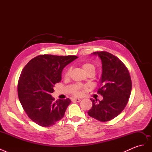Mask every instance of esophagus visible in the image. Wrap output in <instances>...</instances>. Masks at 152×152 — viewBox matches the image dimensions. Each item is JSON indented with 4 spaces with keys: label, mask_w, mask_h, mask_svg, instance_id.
Instances as JSON below:
<instances>
[{
    "label": "esophagus",
    "mask_w": 152,
    "mask_h": 152,
    "mask_svg": "<svg viewBox=\"0 0 152 152\" xmlns=\"http://www.w3.org/2000/svg\"><path fill=\"white\" fill-rule=\"evenodd\" d=\"M73 101H75V102H80L81 101V99H79V98H73Z\"/></svg>",
    "instance_id": "34e87169"
}]
</instances>
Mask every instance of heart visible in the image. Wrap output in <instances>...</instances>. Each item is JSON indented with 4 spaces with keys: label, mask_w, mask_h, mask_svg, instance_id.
<instances>
[{
    "label": "heart",
    "mask_w": 152,
    "mask_h": 152,
    "mask_svg": "<svg viewBox=\"0 0 152 152\" xmlns=\"http://www.w3.org/2000/svg\"><path fill=\"white\" fill-rule=\"evenodd\" d=\"M82 68L83 69L84 71L86 73H94L95 72V66L93 65V64H92L91 63L89 62H86V63H84L82 64ZM70 70H67L65 73V77H68L70 75ZM84 86L79 84H76L74 87H73V89L72 91V93L75 94V95H80L81 94V92L84 89Z\"/></svg>",
    "instance_id": "obj_1"
}]
</instances>
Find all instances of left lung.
Masks as SVG:
<instances>
[{
	"mask_svg": "<svg viewBox=\"0 0 152 152\" xmlns=\"http://www.w3.org/2000/svg\"><path fill=\"white\" fill-rule=\"evenodd\" d=\"M102 63L101 87L98 93L103 96V100L91 99L93 106L89 110V115L101 122H107L118 116L130 97L132 82L126 65L117 57L106 52H94Z\"/></svg>",
	"mask_w": 152,
	"mask_h": 152,
	"instance_id": "obj_1",
	"label": "left lung"
}]
</instances>
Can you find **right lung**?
<instances>
[{
    "label": "right lung",
    "mask_w": 152,
    "mask_h": 152,
    "mask_svg": "<svg viewBox=\"0 0 152 152\" xmlns=\"http://www.w3.org/2000/svg\"><path fill=\"white\" fill-rule=\"evenodd\" d=\"M76 56L39 55L26 64L18 83V94L27 115L42 127L53 126L64 117L69 98L54 102L51 94L61 80L63 69Z\"/></svg>",
    "instance_id": "add662e5"
}]
</instances>
